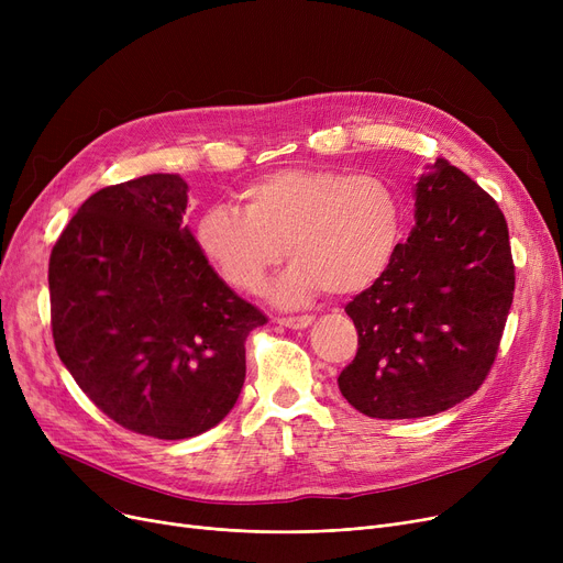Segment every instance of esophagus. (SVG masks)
Masks as SVG:
<instances>
[{"instance_id": "34e87169", "label": "esophagus", "mask_w": 563, "mask_h": 563, "mask_svg": "<svg viewBox=\"0 0 563 563\" xmlns=\"http://www.w3.org/2000/svg\"><path fill=\"white\" fill-rule=\"evenodd\" d=\"M312 321H314V317H310V314H301V317H283V319H276V323H280V327H285V329H291V331H301V329H308Z\"/></svg>"}]
</instances>
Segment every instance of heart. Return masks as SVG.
I'll return each mask as SVG.
<instances>
[{"label": "heart", "mask_w": 563, "mask_h": 563, "mask_svg": "<svg viewBox=\"0 0 563 563\" xmlns=\"http://www.w3.org/2000/svg\"><path fill=\"white\" fill-rule=\"evenodd\" d=\"M242 211L212 205L196 221V244L234 289L257 291L287 253L272 299L299 306L321 289L351 297L369 289L399 249L397 189L372 173L327 166L266 173L240 191Z\"/></svg>", "instance_id": "b5f03b06"}]
</instances>
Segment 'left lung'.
<instances>
[{"label":"left lung","instance_id":"obj_1","mask_svg":"<svg viewBox=\"0 0 563 563\" xmlns=\"http://www.w3.org/2000/svg\"><path fill=\"white\" fill-rule=\"evenodd\" d=\"M416 225L388 272L344 310L358 353L342 397L367 418L412 420L475 393L514 301L509 228L497 202L448 159L412 187Z\"/></svg>","mask_w":563,"mask_h":563}]
</instances>
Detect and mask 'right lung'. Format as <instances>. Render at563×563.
Returning <instances> with one entry per match:
<instances>
[{
    "instance_id": "add662e5",
    "label": "right lung",
    "mask_w": 563,
    "mask_h": 563,
    "mask_svg": "<svg viewBox=\"0 0 563 563\" xmlns=\"http://www.w3.org/2000/svg\"><path fill=\"white\" fill-rule=\"evenodd\" d=\"M189 187L155 173L100 189L49 257L58 358L102 412L159 440L217 427L266 317L212 269L185 225Z\"/></svg>"
}]
</instances>
